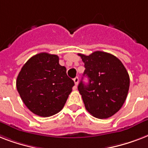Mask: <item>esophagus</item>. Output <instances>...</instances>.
Masks as SVG:
<instances>
[{
	"label": "esophagus",
	"mask_w": 148,
	"mask_h": 148,
	"mask_svg": "<svg viewBox=\"0 0 148 148\" xmlns=\"http://www.w3.org/2000/svg\"><path fill=\"white\" fill-rule=\"evenodd\" d=\"M74 84H75V85H77L79 83V78L78 77H76L75 78H74Z\"/></svg>",
	"instance_id": "34e87169"
}]
</instances>
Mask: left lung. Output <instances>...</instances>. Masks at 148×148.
Wrapping results in <instances>:
<instances>
[{"instance_id": "obj_1", "label": "left lung", "mask_w": 148, "mask_h": 148, "mask_svg": "<svg viewBox=\"0 0 148 148\" xmlns=\"http://www.w3.org/2000/svg\"><path fill=\"white\" fill-rule=\"evenodd\" d=\"M78 55L84 63L83 75L89 81L85 84L81 81L77 88L86 110L97 118L111 117L121 108L127 96L130 77L126 68L118 58L103 51Z\"/></svg>"}]
</instances>
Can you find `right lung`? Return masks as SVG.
Returning <instances> with one entry per match:
<instances>
[{
	"label": "right lung",
	"instance_id": "1",
	"mask_svg": "<svg viewBox=\"0 0 148 148\" xmlns=\"http://www.w3.org/2000/svg\"><path fill=\"white\" fill-rule=\"evenodd\" d=\"M74 85L66 67L55 54L40 53L22 67L16 86L21 100L31 112L47 117L62 110Z\"/></svg>",
	"mask_w": 148,
	"mask_h": 148
}]
</instances>
